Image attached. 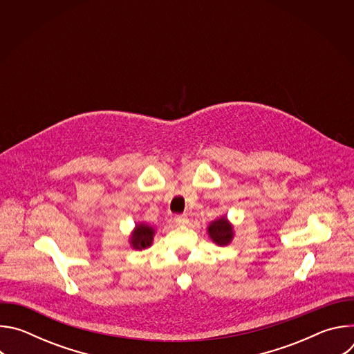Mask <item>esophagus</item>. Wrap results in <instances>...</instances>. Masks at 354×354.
Listing matches in <instances>:
<instances>
[{
    "instance_id": "obj_1",
    "label": "esophagus",
    "mask_w": 354,
    "mask_h": 354,
    "mask_svg": "<svg viewBox=\"0 0 354 354\" xmlns=\"http://www.w3.org/2000/svg\"><path fill=\"white\" fill-rule=\"evenodd\" d=\"M175 223L179 225H185L189 223V218L186 214H179V216H175Z\"/></svg>"
}]
</instances>
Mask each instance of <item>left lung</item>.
<instances>
[{"label": "left lung", "mask_w": 354, "mask_h": 354, "mask_svg": "<svg viewBox=\"0 0 354 354\" xmlns=\"http://www.w3.org/2000/svg\"><path fill=\"white\" fill-rule=\"evenodd\" d=\"M209 235L212 236L213 242H216L217 245H227L231 242L232 236H234V231H232V225L227 221L225 217H221L220 220L213 221L209 228Z\"/></svg>", "instance_id": "8db88e82"}]
</instances>
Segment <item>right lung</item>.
<instances>
[{
  "instance_id": "add662e5",
  "label": "right lung",
  "mask_w": 354,
  "mask_h": 354,
  "mask_svg": "<svg viewBox=\"0 0 354 354\" xmlns=\"http://www.w3.org/2000/svg\"><path fill=\"white\" fill-rule=\"evenodd\" d=\"M154 238V228L147 224H137L133 236H131V245L136 249H144L153 243Z\"/></svg>"
}]
</instances>
